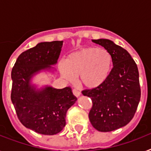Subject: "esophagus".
<instances>
[{
    "label": "esophagus",
    "instance_id": "1",
    "mask_svg": "<svg viewBox=\"0 0 151 151\" xmlns=\"http://www.w3.org/2000/svg\"><path fill=\"white\" fill-rule=\"evenodd\" d=\"M73 94L75 96L78 97L81 96V92L77 89H73Z\"/></svg>",
    "mask_w": 151,
    "mask_h": 151
}]
</instances>
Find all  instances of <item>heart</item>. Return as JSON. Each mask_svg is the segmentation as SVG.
<instances>
[{
  "instance_id": "1",
  "label": "heart",
  "mask_w": 151,
  "mask_h": 151,
  "mask_svg": "<svg viewBox=\"0 0 151 151\" xmlns=\"http://www.w3.org/2000/svg\"><path fill=\"white\" fill-rule=\"evenodd\" d=\"M112 66V55L107 50L88 47L72 52L66 61L59 62V70L66 81H73L78 76L81 85L92 89L105 82Z\"/></svg>"
}]
</instances>
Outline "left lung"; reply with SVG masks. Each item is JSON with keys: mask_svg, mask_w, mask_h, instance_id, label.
<instances>
[{"mask_svg": "<svg viewBox=\"0 0 151 151\" xmlns=\"http://www.w3.org/2000/svg\"><path fill=\"white\" fill-rule=\"evenodd\" d=\"M92 42L110 52L114 67L103 85L82 94L92 101L88 114L92 126L99 132H111L129 124L136 113L141 96L138 68L129 52L112 41Z\"/></svg>", "mask_w": 151, "mask_h": 151, "instance_id": "8db88e82", "label": "left lung"}]
</instances>
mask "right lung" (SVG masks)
Returning <instances> with one entry per match:
<instances>
[{"label": "right lung", "instance_id": "obj_1", "mask_svg": "<svg viewBox=\"0 0 151 151\" xmlns=\"http://www.w3.org/2000/svg\"><path fill=\"white\" fill-rule=\"evenodd\" d=\"M63 41L41 42L19 55L12 70L11 99L26 128L42 135H55L66 125V112L77 101L71 88L50 85L38 88L32 79L43 71L55 72Z\"/></svg>", "mask_w": 151, "mask_h": 151}]
</instances>
